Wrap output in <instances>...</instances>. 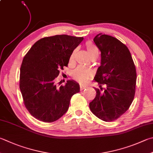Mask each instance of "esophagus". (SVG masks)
Listing matches in <instances>:
<instances>
[{"label":"esophagus","mask_w":153,"mask_h":153,"mask_svg":"<svg viewBox=\"0 0 153 153\" xmlns=\"http://www.w3.org/2000/svg\"><path fill=\"white\" fill-rule=\"evenodd\" d=\"M86 88H87V86L81 85H80V90H84V89H85Z\"/></svg>","instance_id":"1"}]
</instances>
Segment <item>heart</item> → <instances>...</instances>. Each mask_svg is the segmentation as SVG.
<instances>
[{"mask_svg": "<svg viewBox=\"0 0 153 153\" xmlns=\"http://www.w3.org/2000/svg\"><path fill=\"white\" fill-rule=\"evenodd\" d=\"M86 48H87L90 57L95 54H98V48L92 43L88 42L86 43ZM75 56H76L75 52L72 53L70 58H69V62H74ZM71 76L74 77V79L77 80V82L82 83V84H85V83L88 81V79L91 76V72L90 70H88V69H85L82 66H79V67H77L73 71Z\"/></svg>", "mask_w": 153, "mask_h": 153, "instance_id": "heart-1", "label": "heart"}]
</instances>
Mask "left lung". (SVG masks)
<instances>
[{
  "label": "left lung",
  "instance_id": "left-lung-1",
  "mask_svg": "<svg viewBox=\"0 0 153 153\" xmlns=\"http://www.w3.org/2000/svg\"><path fill=\"white\" fill-rule=\"evenodd\" d=\"M94 41L101 52L94 79L106 88L102 91L95 88L96 95L90 108L100 120L114 121L126 112L134 100L136 68L129 49L116 38L99 33Z\"/></svg>",
  "mask_w": 153,
  "mask_h": 153
}]
</instances>
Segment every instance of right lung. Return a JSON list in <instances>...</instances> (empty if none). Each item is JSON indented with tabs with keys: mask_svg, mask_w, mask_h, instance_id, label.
I'll return each mask as SVG.
<instances>
[{
	"mask_svg": "<svg viewBox=\"0 0 153 153\" xmlns=\"http://www.w3.org/2000/svg\"><path fill=\"white\" fill-rule=\"evenodd\" d=\"M84 37L58 35L37 41L23 58L20 70V90L24 104L33 117L53 123L67 112L70 100L79 85L68 80L57 87L55 79L68 66L69 58Z\"/></svg>",
	"mask_w": 153,
	"mask_h": 153,
	"instance_id": "right-lung-1",
	"label": "right lung"
}]
</instances>
